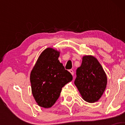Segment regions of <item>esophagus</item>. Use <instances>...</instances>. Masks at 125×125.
Wrapping results in <instances>:
<instances>
[{
  "label": "esophagus",
  "mask_w": 125,
  "mask_h": 125,
  "mask_svg": "<svg viewBox=\"0 0 125 125\" xmlns=\"http://www.w3.org/2000/svg\"><path fill=\"white\" fill-rule=\"evenodd\" d=\"M69 72H70V73H71L72 74V75H73V74H74V72H73V71L72 69H70L69 70Z\"/></svg>",
  "instance_id": "34e87169"
}]
</instances>
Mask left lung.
Here are the masks:
<instances>
[{
	"label": "left lung",
	"instance_id": "obj_1",
	"mask_svg": "<svg viewBox=\"0 0 125 125\" xmlns=\"http://www.w3.org/2000/svg\"><path fill=\"white\" fill-rule=\"evenodd\" d=\"M74 84L85 101H98L106 87L107 76L96 58L90 55L83 57L81 66L76 70Z\"/></svg>",
	"mask_w": 125,
	"mask_h": 125
}]
</instances>
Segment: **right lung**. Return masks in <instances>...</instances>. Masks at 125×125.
<instances>
[{
	"mask_svg": "<svg viewBox=\"0 0 125 125\" xmlns=\"http://www.w3.org/2000/svg\"><path fill=\"white\" fill-rule=\"evenodd\" d=\"M60 52L48 48L42 52L30 76L31 92L39 106L49 108L55 104L62 88L73 79L58 60Z\"/></svg>",
	"mask_w": 125,
	"mask_h": 125,
	"instance_id": "right-lung-1",
	"label": "right lung"
}]
</instances>
